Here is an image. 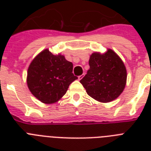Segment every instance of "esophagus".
<instances>
[{"label":"esophagus","instance_id":"esophagus-1","mask_svg":"<svg viewBox=\"0 0 151 151\" xmlns=\"http://www.w3.org/2000/svg\"><path fill=\"white\" fill-rule=\"evenodd\" d=\"M83 78V75H80V76H78V80H81V78Z\"/></svg>","mask_w":151,"mask_h":151}]
</instances>
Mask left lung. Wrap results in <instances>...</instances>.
<instances>
[{
  "instance_id": "8db88e82",
  "label": "left lung",
  "mask_w": 151,
  "mask_h": 151,
  "mask_svg": "<svg viewBox=\"0 0 151 151\" xmlns=\"http://www.w3.org/2000/svg\"><path fill=\"white\" fill-rule=\"evenodd\" d=\"M88 63L89 70L80 81L88 95L102 103H108L119 96L127 79L126 69L120 57L108 49L104 54H92Z\"/></svg>"
}]
</instances>
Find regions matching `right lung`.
<instances>
[{
  "label": "right lung",
  "instance_id": "obj_1",
  "mask_svg": "<svg viewBox=\"0 0 151 151\" xmlns=\"http://www.w3.org/2000/svg\"><path fill=\"white\" fill-rule=\"evenodd\" d=\"M72 72L71 62L63 55H55L45 49L29 65L27 85L32 94L42 103H55L66 94L69 85L78 79Z\"/></svg>",
  "mask_w": 151,
  "mask_h": 151
}]
</instances>
